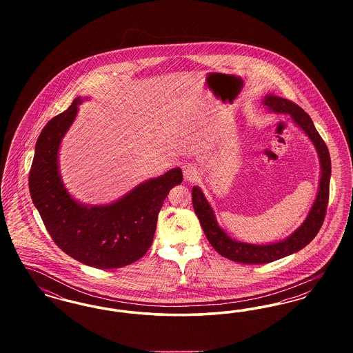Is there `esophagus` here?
I'll list each match as a JSON object with an SVG mask.
<instances>
[{"instance_id":"obj_1","label":"esophagus","mask_w":353,"mask_h":353,"mask_svg":"<svg viewBox=\"0 0 353 353\" xmlns=\"http://www.w3.org/2000/svg\"><path fill=\"white\" fill-rule=\"evenodd\" d=\"M183 174L186 181H194L199 177V169L193 164H186L183 167Z\"/></svg>"}]
</instances>
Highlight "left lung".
Returning <instances> with one entry per match:
<instances>
[{
  "label": "left lung",
  "instance_id": "obj_1",
  "mask_svg": "<svg viewBox=\"0 0 353 353\" xmlns=\"http://www.w3.org/2000/svg\"><path fill=\"white\" fill-rule=\"evenodd\" d=\"M263 105L268 111L274 114H283L290 117L292 123L301 128L304 134L310 139L315 147L320 163L319 185L315 201L312 203L308 214L303 221L302 225L283 239L256 245L248 243L232 238L219 225L216 213L212 205L206 200L200 186H193L192 189V201L193 208L200 219L202 230L206 235L210 245L216 252L225 258H229L234 262L246 263V265H261L269 263L276 259L285 258L294 252H298L305 248L319 233L320 228L325 217L328 194H330V180H331V157L330 152L316 131L314 121L305 114L299 105L285 98L276 97L274 94H266L262 98Z\"/></svg>",
  "mask_w": 353,
  "mask_h": 353
}]
</instances>
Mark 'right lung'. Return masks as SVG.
<instances>
[{"label":"right lung","mask_w":353,"mask_h":353,"mask_svg":"<svg viewBox=\"0 0 353 353\" xmlns=\"http://www.w3.org/2000/svg\"><path fill=\"white\" fill-rule=\"evenodd\" d=\"M83 101L88 98H75L39 134L29 174L30 196L59 249L87 266L119 269L151 248L160 209L169 190L183 183V172L170 169L110 203L90 205L74 199L61 176L59 150Z\"/></svg>","instance_id":"obj_1"}]
</instances>
